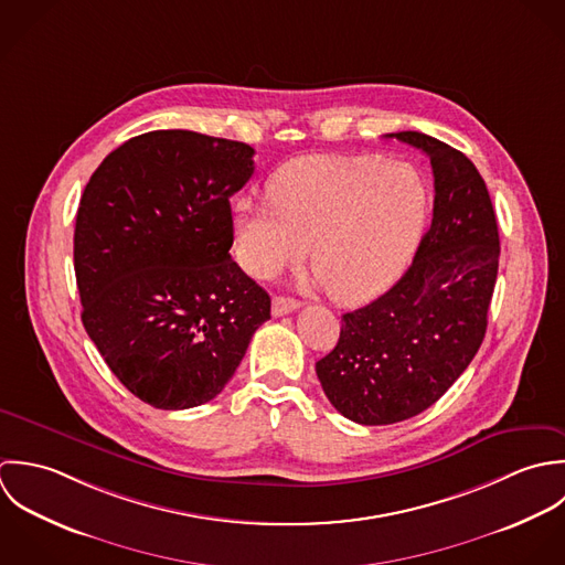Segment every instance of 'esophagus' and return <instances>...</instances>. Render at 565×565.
<instances>
[{"mask_svg":"<svg viewBox=\"0 0 565 565\" xmlns=\"http://www.w3.org/2000/svg\"><path fill=\"white\" fill-rule=\"evenodd\" d=\"M299 306H301V301H297V299H290V297H275V299H273V315H275V317L290 315V312H295Z\"/></svg>","mask_w":565,"mask_h":565,"instance_id":"esophagus-1","label":"esophagus"}]
</instances>
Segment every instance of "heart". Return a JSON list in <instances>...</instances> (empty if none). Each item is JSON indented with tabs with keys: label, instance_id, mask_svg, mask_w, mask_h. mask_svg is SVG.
Instances as JSON below:
<instances>
[{
	"label": "heart",
	"instance_id": "b5f03b06",
	"mask_svg": "<svg viewBox=\"0 0 565 565\" xmlns=\"http://www.w3.org/2000/svg\"><path fill=\"white\" fill-rule=\"evenodd\" d=\"M428 214V185L408 161L373 154L310 157L268 183V205L233 207V248L253 279L301 264L339 303H358L397 279Z\"/></svg>",
	"mask_w": 565,
	"mask_h": 565
}]
</instances>
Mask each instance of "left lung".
<instances>
[{
  "label": "left lung",
  "instance_id": "1",
  "mask_svg": "<svg viewBox=\"0 0 565 565\" xmlns=\"http://www.w3.org/2000/svg\"><path fill=\"white\" fill-rule=\"evenodd\" d=\"M386 137L430 157L435 207L404 277L342 315L337 347L317 362L332 406L362 426L424 413L469 366L487 332L500 259L493 205L476 166L417 130Z\"/></svg>",
  "mask_w": 565,
  "mask_h": 565
}]
</instances>
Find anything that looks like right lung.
Segmentation results:
<instances>
[{
	"instance_id": "add662e5",
	"label": "right lung",
	"mask_w": 565,
	"mask_h": 565,
	"mask_svg": "<svg viewBox=\"0 0 565 565\" xmlns=\"http://www.w3.org/2000/svg\"><path fill=\"white\" fill-rule=\"evenodd\" d=\"M248 143L194 130L124 141L92 174L76 216L83 326L141 402L183 411L214 399L270 297L228 255V199L250 179Z\"/></svg>"
}]
</instances>
